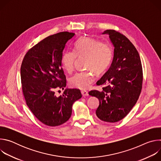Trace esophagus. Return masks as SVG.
Masks as SVG:
<instances>
[{
    "label": "esophagus",
    "instance_id": "34e87169",
    "mask_svg": "<svg viewBox=\"0 0 161 161\" xmlns=\"http://www.w3.org/2000/svg\"><path fill=\"white\" fill-rule=\"evenodd\" d=\"M81 94L83 97H85V96H88V92L87 91H85V90H82L81 92Z\"/></svg>",
    "mask_w": 161,
    "mask_h": 161
}]
</instances>
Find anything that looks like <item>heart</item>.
<instances>
[{
  "mask_svg": "<svg viewBox=\"0 0 161 161\" xmlns=\"http://www.w3.org/2000/svg\"><path fill=\"white\" fill-rule=\"evenodd\" d=\"M77 57L86 58V69L101 73L107 69L111 62L113 50L108 44L90 37H81L75 44V51L67 52L62 56V64L67 72L73 71ZM94 80L92 73L83 71L73 75L69 80V84L73 88L85 90Z\"/></svg>",
  "mask_w": 161,
  "mask_h": 161,
  "instance_id": "1",
  "label": "heart"
}]
</instances>
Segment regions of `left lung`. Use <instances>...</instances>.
<instances>
[{
	"instance_id": "left-lung-1",
	"label": "left lung",
	"mask_w": 161,
	"mask_h": 161,
	"mask_svg": "<svg viewBox=\"0 0 161 161\" xmlns=\"http://www.w3.org/2000/svg\"><path fill=\"white\" fill-rule=\"evenodd\" d=\"M102 34L109 36L114 47L113 58L108 71L96 83L104 86L103 90H92L88 94L99 99L97 117L113 123L124 119L138 99L143 70L138 52L125 36L114 30Z\"/></svg>"
}]
</instances>
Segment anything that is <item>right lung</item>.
<instances>
[{"label": "right lung", "mask_w": 161, "mask_h": 161, "mask_svg": "<svg viewBox=\"0 0 161 161\" xmlns=\"http://www.w3.org/2000/svg\"><path fill=\"white\" fill-rule=\"evenodd\" d=\"M75 33L63 32L48 36L37 43L23 60L20 76L27 104L42 124L55 127L71 116L73 103L81 97L79 89L65 88L57 97L55 91L64 89L65 76L62 68L63 51Z\"/></svg>", "instance_id": "1"}]
</instances>
